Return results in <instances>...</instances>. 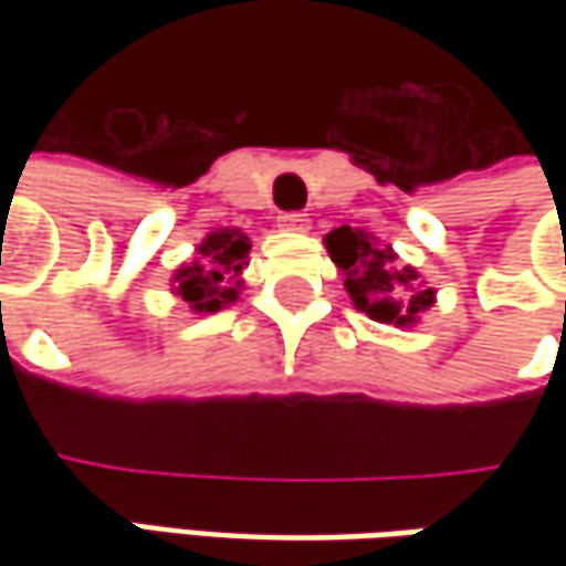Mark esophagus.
<instances>
[{"label":"esophagus","instance_id":"esophagus-1","mask_svg":"<svg viewBox=\"0 0 566 566\" xmlns=\"http://www.w3.org/2000/svg\"><path fill=\"white\" fill-rule=\"evenodd\" d=\"M308 223H312V220H308L305 213H280V217H276V227L286 229V232H305Z\"/></svg>","mask_w":566,"mask_h":566}]
</instances>
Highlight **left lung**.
Here are the masks:
<instances>
[{
	"label": "left lung",
	"mask_w": 566,
	"mask_h": 566,
	"mask_svg": "<svg viewBox=\"0 0 566 566\" xmlns=\"http://www.w3.org/2000/svg\"><path fill=\"white\" fill-rule=\"evenodd\" d=\"M327 251L343 276L353 305L371 321L412 327L422 312L434 305V290H428L416 268L397 264L390 245H378L365 229L339 227L327 232Z\"/></svg>",
	"instance_id": "1"
}]
</instances>
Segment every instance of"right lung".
<instances>
[{
    "instance_id": "right-lung-1",
    "label": "right lung",
    "mask_w": 566,
    "mask_h": 566,
    "mask_svg": "<svg viewBox=\"0 0 566 566\" xmlns=\"http://www.w3.org/2000/svg\"><path fill=\"white\" fill-rule=\"evenodd\" d=\"M249 251L251 239L242 229L207 232V239L198 245V258L172 273V293L198 315L227 308L239 298V276L249 268Z\"/></svg>"
}]
</instances>
